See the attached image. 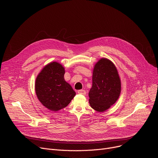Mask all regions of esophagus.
Returning <instances> with one entry per match:
<instances>
[{"label":"esophagus","mask_w":158,"mask_h":158,"mask_svg":"<svg viewBox=\"0 0 158 158\" xmlns=\"http://www.w3.org/2000/svg\"><path fill=\"white\" fill-rule=\"evenodd\" d=\"M77 93L80 94L85 95L86 94V92H85V91H84V90H79V91H77Z\"/></svg>","instance_id":"34e87169"}]
</instances>
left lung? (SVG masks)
<instances>
[{
  "label": "left lung",
  "instance_id": "obj_1",
  "mask_svg": "<svg viewBox=\"0 0 158 158\" xmlns=\"http://www.w3.org/2000/svg\"><path fill=\"white\" fill-rule=\"evenodd\" d=\"M121 91V82L116 65L111 60L101 58L94 65L93 85L89 93L91 107L102 112L115 104Z\"/></svg>",
  "mask_w": 158,
  "mask_h": 158
}]
</instances>
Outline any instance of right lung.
Instances as JSON below:
<instances>
[{
  "label": "right lung",
  "mask_w": 158,
  "mask_h": 158,
  "mask_svg": "<svg viewBox=\"0 0 158 158\" xmlns=\"http://www.w3.org/2000/svg\"><path fill=\"white\" fill-rule=\"evenodd\" d=\"M65 69L57 62L45 65L37 75L35 91L41 104L52 111H58L68 105L76 92L64 79Z\"/></svg>",
  "instance_id": "1"
}]
</instances>
